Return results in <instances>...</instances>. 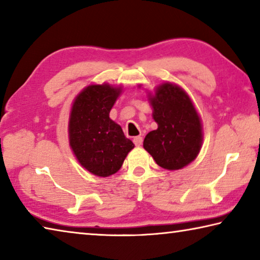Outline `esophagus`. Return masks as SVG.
Listing matches in <instances>:
<instances>
[{
  "label": "esophagus",
  "mask_w": 260,
  "mask_h": 260,
  "mask_svg": "<svg viewBox=\"0 0 260 260\" xmlns=\"http://www.w3.org/2000/svg\"><path fill=\"white\" fill-rule=\"evenodd\" d=\"M133 142H134L135 146L140 147L141 144H142V142H143V139H142V136H135V138L133 139Z\"/></svg>",
  "instance_id": "1"
}]
</instances>
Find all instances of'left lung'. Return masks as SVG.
<instances>
[{
	"instance_id": "8db88e82",
	"label": "left lung",
	"mask_w": 260,
	"mask_h": 260,
	"mask_svg": "<svg viewBox=\"0 0 260 260\" xmlns=\"http://www.w3.org/2000/svg\"><path fill=\"white\" fill-rule=\"evenodd\" d=\"M150 103L158 128L147 134L143 148L162 169H182L195 159L202 146L199 114L189 96L172 83L158 87Z\"/></svg>"
}]
</instances>
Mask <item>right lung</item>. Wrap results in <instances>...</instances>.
Returning <instances> with one entry per match:
<instances>
[{
  "instance_id": "add662e5",
  "label": "right lung",
  "mask_w": 260,
  "mask_h": 260,
  "mask_svg": "<svg viewBox=\"0 0 260 260\" xmlns=\"http://www.w3.org/2000/svg\"><path fill=\"white\" fill-rule=\"evenodd\" d=\"M120 88L109 85L87 87L74 101L69 124L70 146L79 162L99 177H109L120 169L134 143L109 113Z\"/></svg>"
}]
</instances>
